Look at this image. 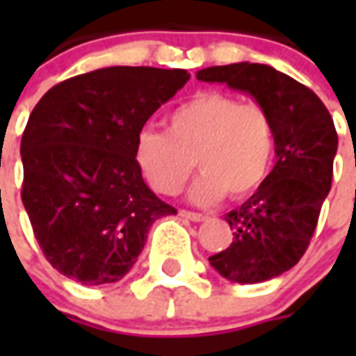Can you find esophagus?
<instances>
[{"instance_id":"esophagus-1","label":"esophagus","mask_w":356,"mask_h":356,"mask_svg":"<svg viewBox=\"0 0 356 356\" xmlns=\"http://www.w3.org/2000/svg\"><path fill=\"white\" fill-rule=\"evenodd\" d=\"M179 216L185 217V219H188V221H194V223H200V221H206V219H208V216H206V213L188 211V209H181V211H179Z\"/></svg>"}]
</instances>
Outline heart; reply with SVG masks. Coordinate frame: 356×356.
Returning a JSON list of instances; mask_svg holds the SVG:
<instances>
[{
    "label": "heart",
    "instance_id": "1",
    "mask_svg": "<svg viewBox=\"0 0 356 356\" xmlns=\"http://www.w3.org/2000/svg\"><path fill=\"white\" fill-rule=\"evenodd\" d=\"M276 150L275 120L259 102H240L223 93H200L168 116V131L145 129L135 156L156 193L173 196L194 170L191 200L209 206L244 198L263 185Z\"/></svg>",
    "mask_w": 356,
    "mask_h": 356
}]
</instances>
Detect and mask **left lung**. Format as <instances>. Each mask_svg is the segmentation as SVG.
<instances>
[{
	"label": "left lung",
	"mask_w": 356,
	"mask_h": 356,
	"mask_svg": "<svg viewBox=\"0 0 356 356\" xmlns=\"http://www.w3.org/2000/svg\"><path fill=\"white\" fill-rule=\"evenodd\" d=\"M196 78L250 95L275 120L276 165L240 208L225 216L234 238L209 257L211 267L231 282H265L290 270L311 242L332 186L334 120L311 89L273 66H209Z\"/></svg>",
	"instance_id": "obj_1"
}]
</instances>
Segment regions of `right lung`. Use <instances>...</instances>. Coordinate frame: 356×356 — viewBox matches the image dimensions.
Segmentation results:
<instances>
[{
    "instance_id": "1",
    "label": "right lung",
    "mask_w": 356,
    "mask_h": 356,
    "mask_svg": "<svg viewBox=\"0 0 356 356\" xmlns=\"http://www.w3.org/2000/svg\"><path fill=\"white\" fill-rule=\"evenodd\" d=\"M188 78L181 68L110 66L60 81L35 104L20 143V196L60 275L118 282L156 219L177 213L147 186L135 147L148 118Z\"/></svg>"
}]
</instances>
